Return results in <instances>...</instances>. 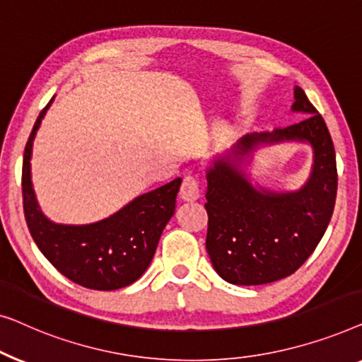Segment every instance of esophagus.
<instances>
[{"label": "esophagus", "instance_id": "1", "mask_svg": "<svg viewBox=\"0 0 362 362\" xmlns=\"http://www.w3.org/2000/svg\"><path fill=\"white\" fill-rule=\"evenodd\" d=\"M200 197V187H198L197 177L187 175L180 187V198L185 202H195Z\"/></svg>", "mask_w": 362, "mask_h": 362}]
</instances>
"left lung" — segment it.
<instances>
[{
	"label": "left lung",
	"mask_w": 362,
	"mask_h": 362,
	"mask_svg": "<svg viewBox=\"0 0 362 362\" xmlns=\"http://www.w3.org/2000/svg\"><path fill=\"white\" fill-rule=\"evenodd\" d=\"M293 98L292 111L305 116L300 123L243 136L206 170V251L218 276L234 285L288 277L312 256L332 220L338 188L332 136L300 86ZM281 141H307L314 151L309 180L295 192L252 186L243 170L254 150Z\"/></svg>",
	"instance_id": "obj_1"
}]
</instances>
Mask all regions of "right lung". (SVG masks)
I'll return each mask as SVG.
<instances>
[{"label": "right lung", "instance_id": "add662e5", "mask_svg": "<svg viewBox=\"0 0 362 362\" xmlns=\"http://www.w3.org/2000/svg\"><path fill=\"white\" fill-rule=\"evenodd\" d=\"M49 105L40 111L23 160L24 216L34 243L57 271L81 287L116 290L136 282L154 257L160 234L175 211L182 179L142 193L105 220L59 225L40 210L30 180L33 142Z\"/></svg>", "mask_w": 362, "mask_h": 362}]
</instances>
